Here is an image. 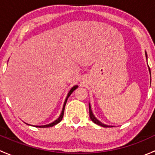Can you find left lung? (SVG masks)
<instances>
[{"label": "left lung", "instance_id": "1", "mask_svg": "<svg viewBox=\"0 0 155 155\" xmlns=\"http://www.w3.org/2000/svg\"><path fill=\"white\" fill-rule=\"evenodd\" d=\"M145 57H146V61H147V59H148V56H147L146 51L145 52ZM148 70H149V73H150V75H151V70H150L149 67H148ZM89 115H90L91 120V121H93L94 123H95V124H98V125L103 127H113V126H110V125H107V124H103L102 122H101V121H100L99 120H98L97 118L94 115L93 112H92L91 107V104H89Z\"/></svg>", "mask_w": 155, "mask_h": 155}]
</instances>
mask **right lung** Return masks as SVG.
<instances>
[{"label": "right lung", "instance_id": "add662e5", "mask_svg": "<svg viewBox=\"0 0 155 155\" xmlns=\"http://www.w3.org/2000/svg\"><path fill=\"white\" fill-rule=\"evenodd\" d=\"M77 87H78V85H74V86H73V87H72L71 89H70V91L68 92V95H67L66 99H65V101H64V106H63V108H62L61 113L60 116H59L58 118L57 119L55 120V121H53V122L50 123V124H46V125H40V126H39V125H34V127H53L54 125H55V124H58V123L60 122L61 121L62 118H63V116H64V112L65 105H66L67 101H68V97H69L70 96V94H71L73 93V92L74 91L76 90V88H77ZM28 125H30V124H28ZM31 126H33V125H31Z\"/></svg>", "mask_w": 155, "mask_h": 155}]
</instances>
